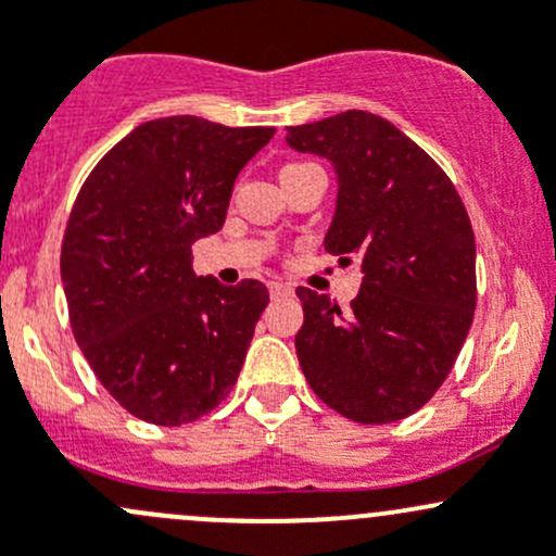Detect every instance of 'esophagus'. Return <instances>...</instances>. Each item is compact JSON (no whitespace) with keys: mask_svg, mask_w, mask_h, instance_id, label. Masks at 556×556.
<instances>
[{"mask_svg":"<svg viewBox=\"0 0 556 556\" xmlns=\"http://www.w3.org/2000/svg\"><path fill=\"white\" fill-rule=\"evenodd\" d=\"M294 294L289 283H280V280H270V296L273 300H286V296Z\"/></svg>","mask_w":556,"mask_h":556,"instance_id":"esophagus-1","label":"esophagus"}]
</instances>
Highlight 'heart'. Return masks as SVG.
Instances as JSON below:
<instances>
[{
	"label": "heart",
	"instance_id": "obj_1",
	"mask_svg": "<svg viewBox=\"0 0 556 556\" xmlns=\"http://www.w3.org/2000/svg\"><path fill=\"white\" fill-rule=\"evenodd\" d=\"M289 166H296V164H289ZM283 169H286V166H283Z\"/></svg>",
	"mask_w": 556,
	"mask_h": 556
}]
</instances>
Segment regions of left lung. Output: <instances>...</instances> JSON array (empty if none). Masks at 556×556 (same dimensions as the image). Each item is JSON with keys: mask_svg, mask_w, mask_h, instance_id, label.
Returning a JSON list of instances; mask_svg holds the SVG:
<instances>
[{"mask_svg": "<svg viewBox=\"0 0 556 556\" xmlns=\"http://www.w3.org/2000/svg\"><path fill=\"white\" fill-rule=\"evenodd\" d=\"M286 142L337 166L326 252L363 270L350 313L296 289L304 379L352 421L405 419L447 379L475 318V230L462 195L438 161L376 113L286 127Z\"/></svg>", "mask_w": 556, "mask_h": 556, "instance_id": "obj_1", "label": "left lung"}]
</instances>
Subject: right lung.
Instances as JSON below:
<instances>
[{
  "mask_svg": "<svg viewBox=\"0 0 556 556\" xmlns=\"http://www.w3.org/2000/svg\"><path fill=\"white\" fill-rule=\"evenodd\" d=\"M273 127L169 116L135 127L94 164L61 247L71 331L124 410L180 427L217 408L241 374L265 283L193 273L225 225L232 182Z\"/></svg>",
  "mask_w": 556,
  "mask_h": 556,
  "instance_id": "add662e5",
  "label": "right lung"
}]
</instances>
